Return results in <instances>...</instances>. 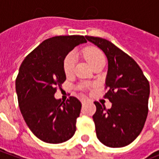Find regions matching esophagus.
I'll return each mask as SVG.
<instances>
[{"instance_id": "obj_1", "label": "esophagus", "mask_w": 159, "mask_h": 159, "mask_svg": "<svg viewBox=\"0 0 159 159\" xmlns=\"http://www.w3.org/2000/svg\"><path fill=\"white\" fill-rule=\"evenodd\" d=\"M86 99H85V98H83V99H82V100H81V102H82V104H83V105H84V104L86 103Z\"/></svg>"}]
</instances>
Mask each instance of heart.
Instances as JSON below:
<instances>
[{"label": "heart", "instance_id": "b5f03b06", "mask_svg": "<svg viewBox=\"0 0 159 159\" xmlns=\"http://www.w3.org/2000/svg\"><path fill=\"white\" fill-rule=\"evenodd\" d=\"M83 56L90 66H92V68L100 63L105 62V56L103 52L95 47H89L84 49ZM75 63H76V56L73 52H70L66 56L63 61V68L66 75L68 76L72 72Z\"/></svg>", "mask_w": 159, "mask_h": 159}]
</instances>
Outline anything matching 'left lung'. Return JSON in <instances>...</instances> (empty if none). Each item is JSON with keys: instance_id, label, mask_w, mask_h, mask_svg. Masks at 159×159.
I'll list each match as a JSON object with an SVG mask.
<instances>
[{"instance_id": "1", "label": "left lung", "mask_w": 159, "mask_h": 159, "mask_svg": "<svg viewBox=\"0 0 159 159\" xmlns=\"http://www.w3.org/2000/svg\"><path fill=\"white\" fill-rule=\"evenodd\" d=\"M100 48L108 60L105 98L111 102L106 109L95 101L93 119L97 138L105 146L123 147L133 142L143 129L148 113L150 85L142 70L130 56L112 42L85 36Z\"/></svg>"}]
</instances>
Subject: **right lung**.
<instances>
[{
  "mask_svg": "<svg viewBox=\"0 0 159 159\" xmlns=\"http://www.w3.org/2000/svg\"><path fill=\"white\" fill-rule=\"evenodd\" d=\"M86 42L83 36H53L26 56L19 67L15 85L20 111L31 132L44 142L62 143L76 132L82 104L73 96L61 102L54 93L66 79V56Z\"/></svg>",
  "mask_w": 159,
  "mask_h": 159,
  "instance_id": "1",
  "label": "right lung"
}]
</instances>
